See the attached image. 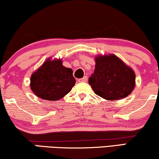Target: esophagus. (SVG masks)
Masks as SVG:
<instances>
[{
	"label": "esophagus",
	"instance_id": "obj_1",
	"mask_svg": "<svg viewBox=\"0 0 159 159\" xmlns=\"http://www.w3.org/2000/svg\"><path fill=\"white\" fill-rule=\"evenodd\" d=\"M86 81H87V76H84V78H82V79H79V82H80V83L86 82Z\"/></svg>",
	"mask_w": 159,
	"mask_h": 159
}]
</instances>
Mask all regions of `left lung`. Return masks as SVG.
I'll use <instances>...</instances> for the list:
<instances>
[{
  "label": "left lung",
  "mask_w": 159,
  "mask_h": 159,
  "mask_svg": "<svg viewBox=\"0 0 159 159\" xmlns=\"http://www.w3.org/2000/svg\"><path fill=\"white\" fill-rule=\"evenodd\" d=\"M94 73L89 83L96 94L108 101L124 99L135 86V73L113 54L95 57Z\"/></svg>",
  "instance_id": "left-lung-1"
}]
</instances>
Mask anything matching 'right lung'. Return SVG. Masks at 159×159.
<instances>
[{
	"instance_id": "1",
	"label": "right lung",
	"mask_w": 159,
	"mask_h": 159,
	"mask_svg": "<svg viewBox=\"0 0 159 159\" xmlns=\"http://www.w3.org/2000/svg\"><path fill=\"white\" fill-rule=\"evenodd\" d=\"M75 84L73 70L62 66L61 59L49 57L33 72L30 89L40 99L57 101L70 92Z\"/></svg>"
}]
</instances>
